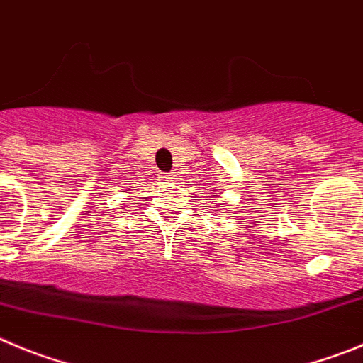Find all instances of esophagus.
<instances>
[{
    "label": "esophagus",
    "instance_id": "obj_1",
    "mask_svg": "<svg viewBox=\"0 0 363 363\" xmlns=\"http://www.w3.org/2000/svg\"><path fill=\"white\" fill-rule=\"evenodd\" d=\"M161 179H164V181H172V179H175V174H162Z\"/></svg>",
    "mask_w": 363,
    "mask_h": 363
}]
</instances>
